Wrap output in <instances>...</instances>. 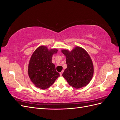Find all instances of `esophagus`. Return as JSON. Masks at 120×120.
<instances>
[{"instance_id":"esophagus-1","label":"esophagus","mask_w":120,"mask_h":120,"mask_svg":"<svg viewBox=\"0 0 120 120\" xmlns=\"http://www.w3.org/2000/svg\"><path fill=\"white\" fill-rule=\"evenodd\" d=\"M63 72H64V71H62L61 72H60V75H62V74H63Z\"/></svg>"}]
</instances>
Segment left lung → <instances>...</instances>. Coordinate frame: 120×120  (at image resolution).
I'll return each mask as SVG.
<instances>
[{
  "mask_svg": "<svg viewBox=\"0 0 120 120\" xmlns=\"http://www.w3.org/2000/svg\"><path fill=\"white\" fill-rule=\"evenodd\" d=\"M66 56L67 68L63 74L68 84L75 89L86 86L92 79L94 67L91 59L86 50L77 46L71 52L61 50Z\"/></svg>",
  "mask_w": 120,
  "mask_h": 120,
  "instance_id": "obj_1",
  "label": "left lung"
}]
</instances>
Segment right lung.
Returning <instances> with one entry per match:
<instances>
[{"instance_id":"add662e5","label":"right lung","mask_w":120,"mask_h":120,"mask_svg":"<svg viewBox=\"0 0 120 120\" xmlns=\"http://www.w3.org/2000/svg\"><path fill=\"white\" fill-rule=\"evenodd\" d=\"M56 49L49 50L45 46H41L32 54L28 65L29 77L38 88L45 90L53 85L60 74L52 62V56L56 53Z\"/></svg>"}]
</instances>
